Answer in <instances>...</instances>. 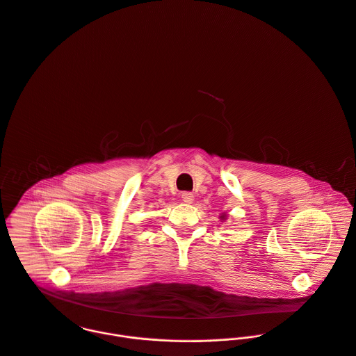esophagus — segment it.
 <instances>
[{
  "instance_id": "1",
  "label": "esophagus",
  "mask_w": 356,
  "mask_h": 356,
  "mask_svg": "<svg viewBox=\"0 0 356 356\" xmlns=\"http://www.w3.org/2000/svg\"><path fill=\"white\" fill-rule=\"evenodd\" d=\"M181 200L186 204H191L194 201V195L193 193H181Z\"/></svg>"
}]
</instances>
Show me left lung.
<instances>
[{"mask_svg":"<svg viewBox=\"0 0 356 356\" xmlns=\"http://www.w3.org/2000/svg\"><path fill=\"white\" fill-rule=\"evenodd\" d=\"M219 218H220V220H226V219H227V215H226V213H220Z\"/></svg>","mask_w":356,"mask_h":356,"instance_id":"obj_1","label":"left lung"}]
</instances>
